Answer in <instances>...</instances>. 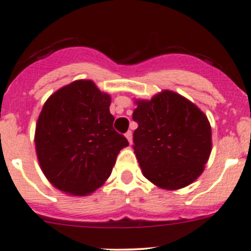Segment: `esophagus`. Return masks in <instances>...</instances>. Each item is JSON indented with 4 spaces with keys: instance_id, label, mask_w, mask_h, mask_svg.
<instances>
[{
    "instance_id": "1",
    "label": "esophagus",
    "mask_w": 251,
    "mask_h": 251,
    "mask_svg": "<svg viewBox=\"0 0 251 251\" xmlns=\"http://www.w3.org/2000/svg\"><path fill=\"white\" fill-rule=\"evenodd\" d=\"M125 137L127 138V141L130 142V144L132 143V132H131V131H127V132L125 133Z\"/></svg>"
}]
</instances>
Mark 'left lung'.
<instances>
[{"mask_svg":"<svg viewBox=\"0 0 251 251\" xmlns=\"http://www.w3.org/2000/svg\"><path fill=\"white\" fill-rule=\"evenodd\" d=\"M136 104L133 149L144 177L171 191L196 181L211 153V126L205 114L171 91Z\"/></svg>","mask_w":251,"mask_h":251,"instance_id":"left-lung-1","label":"left lung"}]
</instances>
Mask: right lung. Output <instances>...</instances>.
Instances as JSON below:
<instances>
[{
  "instance_id": "right-lung-1",
  "label": "right lung",
  "mask_w": 251,
  "mask_h": 251,
  "mask_svg": "<svg viewBox=\"0 0 251 251\" xmlns=\"http://www.w3.org/2000/svg\"><path fill=\"white\" fill-rule=\"evenodd\" d=\"M109 105L110 96L90 80L74 81L46 100L35 144L41 170L55 188L86 196L110 176L128 142L114 130Z\"/></svg>"
}]
</instances>
